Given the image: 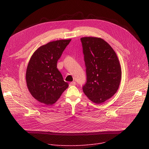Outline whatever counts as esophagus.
<instances>
[{
  "label": "esophagus",
  "instance_id": "34e87169",
  "mask_svg": "<svg viewBox=\"0 0 149 149\" xmlns=\"http://www.w3.org/2000/svg\"><path fill=\"white\" fill-rule=\"evenodd\" d=\"M76 85V82H74V81H73V82H71L70 83V86H75Z\"/></svg>",
  "mask_w": 149,
  "mask_h": 149
}]
</instances>
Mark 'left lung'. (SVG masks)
Listing matches in <instances>:
<instances>
[{"label":"left lung","mask_w":149,"mask_h":149,"mask_svg":"<svg viewBox=\"0 0 149 149\" xmlns=\"http://www.w3.org/2000/svg\"><path fill=\"white\" fill-rule=\"evenodd\" d=\"M86 68L87 81L84 94L93 102L100 104L117 92L121 71L117 56L111 47L101 38H81Z\"/></svg>","instance_id":"1"}]
</instances>
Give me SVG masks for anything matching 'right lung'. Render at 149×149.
<instances>
[{"label": "right lung", "instance_id": "add662e5", "mask_svg": "<svg viewBox=\"0 0 149 149\" xmlns=\"http://www.w3.org/2000/svg\"><path fill=\"white\" fill-rule=\"evenodd\" d=\"M71 39L50 42L32 55L26 70V80L31 95L46 105L54 104L68 87L57 68V62Z\"/></svg>", "mask_w": 149, "mask_h": 149}]
</instances>
